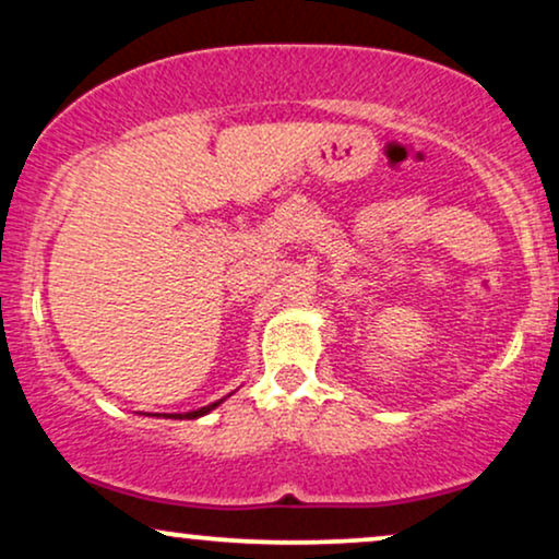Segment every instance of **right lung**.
I'll use <instances>...</instances> for the list:
<instances>
[{"label": "right lung", "mask_w": 559, "mask_h": 559, "mask_svg": "<svg viewBox=\"0 0 559 559\" xmlns=\"http://www.w3.org/2000/svg\"><path fill=\"white\" fill-rule=\"evenodd\" d=\"M230 396V394H228ZM223 402H226V400H217V402H213V404H207V407H199V409H191V413H176V415H163V413H159V415H163V418H176V420H197V418H202V415H207V413H213V409L215 407H221V404ZM159 415H157V418H159Z\"/></svg>", "instance_id": "1"}]
</instances>
